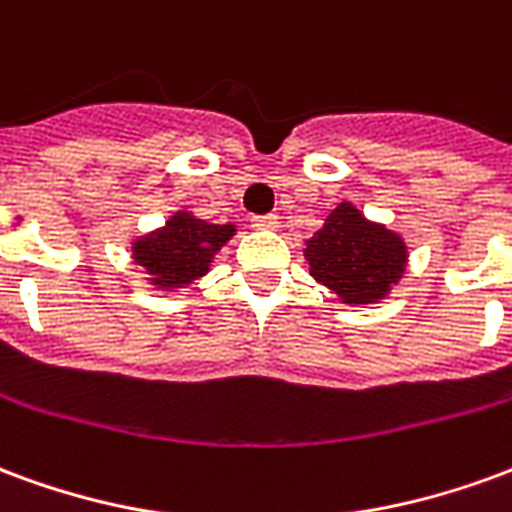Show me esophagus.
<instances>
[{
  "instance_id": "esophagus-1",
  "label": "esophagus",
  "mask_w": 512,
  "mask_h": 512,
  "mask_svg": "<svg viewBox=\"0 0 512 512\" xmlns=\"http://www.w3.org/2000/svg\"><path fill=\"white\" fill-rule=\"evenodd\" d=\"M252 227H255V230H277L279 216H274V213H266V216H255V219H252Z\"/></svg>"
}]
</instances>
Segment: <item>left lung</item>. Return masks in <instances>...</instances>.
Returning a JSON list of instances; mask_svg holds the SVG:
<instances>
[{"mask_svg":"<svg viewBox=\"0 0 512 512\" xmlns=\"http://www.w3.org/2000/svg\"><path fill=\"white\" fill-rule=\"evenodd\" d=\"M315 282L343 304H376L406 274L408 246L386 224L370 222L354 202H340L304 249Z\"/></svg>","mask_w":512,"mask_h":512,"instance_id":"8db88e82","label":"left lung"}]
</instances>
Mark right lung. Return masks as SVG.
I'll return each mask as SVG.
<instances>
[{"mask_svg":"<svg viewBox=\"0 0 512 512\" xmlns=\"http://www.w3.org/2000/svg\"><path fill=\"white\" fill-rule=\"evenodd\" d=\"M235 235V224H211L191 211H175L164 227L139 235L131 260L156 290H180L211 271L216 252Z\"/></svg>","mask_w":512,"mask_h":512,"instance_id":"right-lung-1","label":"right lung"}]
</instances>
